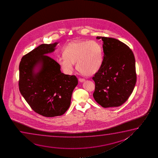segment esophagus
Returning <instances> with one entry per match:
<instances>
[{
	"label": "esophagus",
	"instance_id": "esophagus-1",
	"mask_svg": "<svg viewBox=\"0 0 158 158\" xmlns=\"http://www.w3.org/2000/svg\"><path fill=\"white\" fill-rule=\"evenodd\" d=\"M79 81L80 82H82L85 81V79H82V78H79Z\"/></svg>",
	"mask_w": 158,
	"mask_h": 158
}]
</instances>
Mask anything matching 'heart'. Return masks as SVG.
<instances>
[{
    "label": "heart",
    "instance_id": "b5f03b06",
    "mask_svg": "<svg viewBox=\"0 0 158 158\" xmlns=\"http://www.w3.org/2000/svg\"><path fill=\"white\" fill-rule=\"evenodd\" d=\"M64 56L57 59L59 65L66 73H71L73 64L80 73L89 77L102 67L103 52L102 46L95 41H76L69 44L63 51Z\"/></svg>",
    "mask_w": 158,
    "mask_h": 158
}]
</instances>
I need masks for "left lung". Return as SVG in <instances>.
Instances as JSON below:
<instances>
[{
  "mask_svg": "<svg viewBox=\"0 0 158 158\" xmlns=\"http://www.w3.org/2000/svg\"><path fill=\"white\" fill-rule=\"evenodd\" d=\"M96 38L102 41L104 55L102 67L92 78L95 82L93 97L104 108L121 106L130 97L136 84L134 54L118 39Z\"/></svg>",
  "mask_w": 158,
  "mask_h": 158,
  "instance_id": "obj_1",
  "label": "left lung"
}]
</instances>
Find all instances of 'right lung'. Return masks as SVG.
I'll list each match as a JSON object with an SVG mask.
<instances>
[{"label": "right lung", "instance_id": "obj_1", "mask_svg": "<svg viewBox=\"0 0 158 158\" xmlns=\"http://www.w3.org/2000/svg\"><path fill=\"white\" fill-rule=\"evenodd\" d=\"M57 44H41L23 56L19 64L20 92L33 110L44 117L64 114L78 83L76 76L62 73L58 63L47 55Z\"/></svg>", "mask_w": 158, "mask_h": 158}]
</instances>
